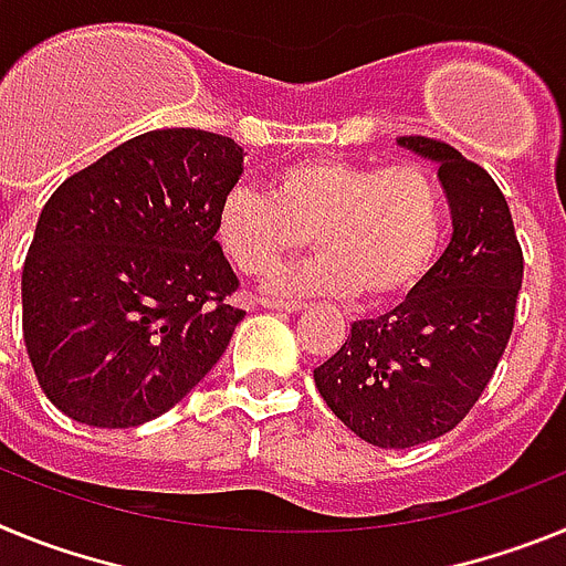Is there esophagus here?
I'll return each instance as SVG.
<instances>
[{
    "mask_svg": "<svg viewBox=\"0 0 566 566\" xmlns=\"http://www.w3.org/2000/svg\"><path fill=\"white\" fill-rule=\"evenodd\" d=\"M260 306L272 308V312H300L303 303L300 300H277V297H260Z\"/></svg>",
    "mask_w": 566,
    "mask_h": 566,
    "instance_id": "obj_1",
    "label": "esophagus"
}]
</instances>
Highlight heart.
<instances>
[{
	"instance_id": "b5f03b06",
	"label": "heart",
	"mask_w": 566,
	"mask_h": 566,
	"mask_svg": "<svg viewBox=\"0 0 566 566\" xmlns=\"http://www.w3.org/2000/svg\"><path fill=\"white\" fill-rule=\"evenodd\" d=\"M303 266L274 277V292L402 297L431 272L444 240V192L422 164L308 155L269 175V195L234 187L214 214L223 258L263 277L308 243Z\"/></svg>"
}]
</instances>
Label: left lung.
I'll use <instances>...</instances> for the list:
<instances>
[{"mask_svg":"<svg viewBox=\"0 0 566 566\" xmlns=\"http://www.w3.org/2000/svg\"><path fill=\"white\" fill-rule=\"evenodd\" d=\"M399 144L439 164L453 238L397 308L352 323L314 368L339 422L377 448L431 442L468 417L507 348L524 277L510 207L488 169L428 135Z\"/></svg>","mask_w":566,"mask_h":566,"instance_id":"left-lung-1","label":"left lung"}]
</instances>
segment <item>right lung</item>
I'll list each match as a JSON object with an SVG mask.
<instances>
[{"instance_id":"add662e5","label":"right lung","mask_w":566,"mask_h":566,"mask_svg":"<svg viewBox=\"0 0 566 566\" xmlns=\"http://www.w3.org/2000/svg\"><path fill=\"white\" fill-rule=\"evenodd\" d=\"M240 172L227 135L153 129L50 195L22 269V334L59 411L135 428L212 371L247 314L214 240Z\"/></svg>"}]
</instances>
